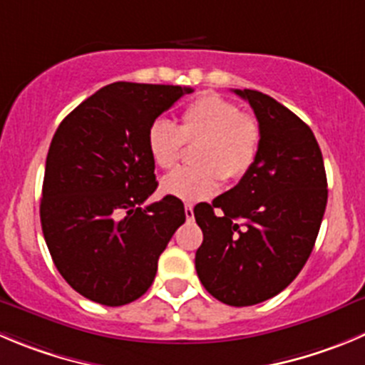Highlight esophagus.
I'll return each instance as SVG.
<instances>
[{
	"instance_id": "obj_1",
	"label": "esophagus",
	"mask_w": 365,
	"mask_h": 365,
	"mask_svg": "<svg viewBox=\"0 0 365 365\" xmlns=\"http://www.w3.org/2000/svg\"><path fill=\"white\" fill-rule=\"evenodd\" d=\"M185 215H186V218H188V220H192V218H193V206H192V204H186Z\"/></svg>"
}]
</instances>
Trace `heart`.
Listing matches in <instances>:
<instances>
[{"mask_svg":"<svg viewBox=\"0 0 365 365\" xmlns=\"http://www.w3.org/2000/svg\"><path fill=\"white\" fill-rule=\"evenodd\" d=\"M185 143H197V166L168 173L161 180V192L197 202L217 192L218 177L235 182L252 168L262 145V127L256 116L240 113L231 100L218 93H202L186 103L177 125L158 118L148 127V154L159 168H173Z\"/></svg>","mask_w":365,"mask_h":365,"instance_id":"obj_1","label":"heart"}]
</instances>
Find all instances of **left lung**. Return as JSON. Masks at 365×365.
Returning a JSON list of instances; mask_svg holds the SVG:
<instances>
[{
  "mask_svg": "<svg viewBox=\"0 0 365 365\" xmlns=\"http://www.w3.org/2000/svg\"><path fill=\"white\" fill-rule=\"evenodd\" d=\"M235 93L255 110L262 145L235 188L193 210L204 235L195 269L215 299L251 307L287 289L310 258L328 182L317 140L301 118L255 89Z\"/></svg>",
  "mask_w": 365,
  "mask_h": 365,
  "instance_id": "8db88e82",
  "label": "left lung"
}]
</instances>
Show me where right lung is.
I'll return each instance as SVG.
<instances>
[{
    "instance_id": "1",
    "label": "right lung",
    "mask_w": 365,
    "mask_h": 365,
    "mask_svg": "<svg viewBox=\"0 0 365 365\" xmlns=\"http://www.w3.org/2000/svg\"><path fill=\"white\" fill-rule=\"evenodd\" d=\"M192 91L114 82L58 125L46 158L41 225L55 267L81 296L121 307L150 289L159 256L186 215L170 195L141 207L158 188L147 133Z\"/></svg>"
}]
</instances>
